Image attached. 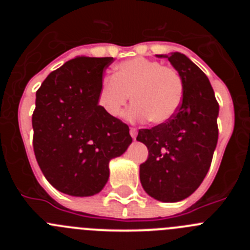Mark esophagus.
I'll use <instances>...</instances> for the list:
<instances>
[{"label":"esophagus","instance_id":"obj_1","mask_svg":"<svg viewBox=\"0 0 250 250\" xmlns=\"http://www.w3.org/2000/svg\"><path fill=\"white\" fill-rule=\"evenodd\" d=\"M130 135H131L132 139H135L136 135H138V129L136 127H131L130 129Z\"/></svg>","mask_w":250,"mask_h":250}]
</instances>
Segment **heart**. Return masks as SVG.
Masks as SVG:
<instances>
[{
    "label": "heart",
    "instance_id": "heart-1",
    "mask_svg": "<svg viewBox=\"0 0 250 250\" xmlns=\"http://www.w3.org/2000/svg\"><path fill=\"white\" fill-rule=\"evenodd\" d=\"M131 120L164 124L173 118L182 104L184 80L171 66L135 57L114 67L111 77L104 79L98 92V104L110 118H119L129 103Z\"/></svg>",
    "mask_w": 250,
    "mask_h": 250
}]
</instances>
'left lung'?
Segmentation results:
<instances>
[{"mask_svg": "<svg viewBox=\"0 0 250 250\" xmlns=\"http://www.w3.org/2000/svg\"><path fill=\"white\" fill-rule=\"evenodd\" d=\"M160 57H167L183 76L182 104L169 121L139 130L136 140L149 150L140 165L144 190L154 199L174 203L191 195L210 167L219 134V104L207 75L185 55Z\"/></svg>", "mask_w": 250, "mask_h": 250, "instance_id": "left-lung-1", "label": "left lung"}]
</instances>
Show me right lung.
I'll return each mask as SVG.
<instances>
[{
	"label": "right lung",
	"mask_w": 250,
	"mask_h": 250,
	"mask_svg": "<svg viewBox=\"0 0 250 250\" xmlns=\"http://www.w3.org/2000/svg\"><path fill=\"white\" fill-rule=\"evenodd\" d=\"M114 57H76L45 79L32 114L34 151L48 183L74 196L98 194L109 161L130 144L129 126L98 104L103 72Z\"/></svg>",
	"instance_id": "add662e5"
}]
</instances>
